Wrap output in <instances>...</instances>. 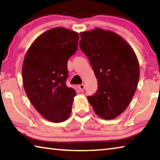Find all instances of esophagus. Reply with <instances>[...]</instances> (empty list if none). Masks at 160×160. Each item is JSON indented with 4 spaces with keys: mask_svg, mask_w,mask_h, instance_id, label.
Returning a JSON list of instances; mask_svg holds the SVG:
<instances>
[{
    "mask_svg": "<svg viewBox=\"0 0 160 160\" xmlns=\"http://www.w3.org/2000/svg\"><path fill=\"white\" fill-rule=\"evenodd\" d=\"M78 88H79V89L80 90V91H83L84 89H85V85L84 84H82V85H80L79 86H78Z\"/></svg>",
    "mask_w": 160,
    "mask_h": 160,
    "instance_id": "34e87169",
    "label": "esophagus"
}]
</instances>
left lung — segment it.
<instances>
[{
	"label": "left lung",
	"mask_w": 160,
	"mask_h": 160,
	"mask_svg": "<svg viewBox=\"0 0 160 160\" xmlns=\"http://www.w3.org/2000/svg\"><path fill=\"white\" fill-rule=\"evenodd\" d=\"M80 48L88 57L98 83L88 101L98 117L111 120L122 114L137 89L140 68L132 47L112 31L97 28L80 33Z\"/></svg>",
	"instance_id": "left-lung-1"
}]
</instances>
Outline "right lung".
Returning <instances> with one entry per match:
<instances>
[{
    "mask_svg": "<svg viewBox=\"0 0 160 160\" xmlns=\"http://www.w3.org/2000/svg\"><path fill=\"white\" fill-rule=\"evenodd\" d=\"M79 35L63 27L44 32L32 43L22 66L23 85L38 112L52 122L70 117L75 90L66 85L67 62L78 50Z\"/></svg>",
    "mask_w": 160,
    "mask_h": 160,
    "instance_id": "obj_1",
    "label": "right lung"
}]
</instances>
